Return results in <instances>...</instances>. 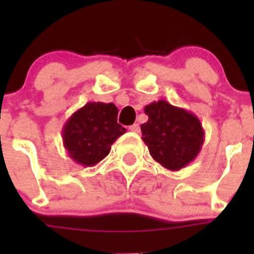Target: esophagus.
<instances>
[{"label": "esophagus", "instance_id": "1", "mask_svg": "<svg viewBox=\"0 0 254 254\" xmlns=\"http://www.w3.org/2000/svg\"><path fill=\"white\" fill-rule=\"evenodd\" d=\"M132 132H140V125L139 124H134L129 127Z\"/></svg>", "mask_w": 254, "mask_h": 254}]
</instances>
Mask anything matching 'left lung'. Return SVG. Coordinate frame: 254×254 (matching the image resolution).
<instances>
[{"instance_id":"obj_1","label":"left lung","mask_w":254,"mask_h":254,"mask_svg":"<svg viewBox=\"0 0 254 254\" xmlns=\"http://www.w3.org/2000/svg\"><path fill=\"white\" fill-rule=\"evenodd\" d=\"M143 111L148 120L141 125V139L156 162L179 171L198 156L205 132L195 114L166 101L152 102Z\"/></svg>"}]
</instances>
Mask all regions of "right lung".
Wrapping results in <instances>:
<instances>
[{
    "label": "right lung",
    "instance_id": "1",
    "mask_svg": "<svg viewBox=\"0 0 254 254\" xmlns=\"http://www.w3.org/2000/svg\"><path fill=\"white\" fill-rule=\"evenodd\" d=\"M113 103L89 102L76 111L63 127L64 147L78 165L92 167L108 156L113 142L127 131L118 124Z\"/></svg>",
    "mask_w": 254,
    "mask_h": 254
}]
</instances>
